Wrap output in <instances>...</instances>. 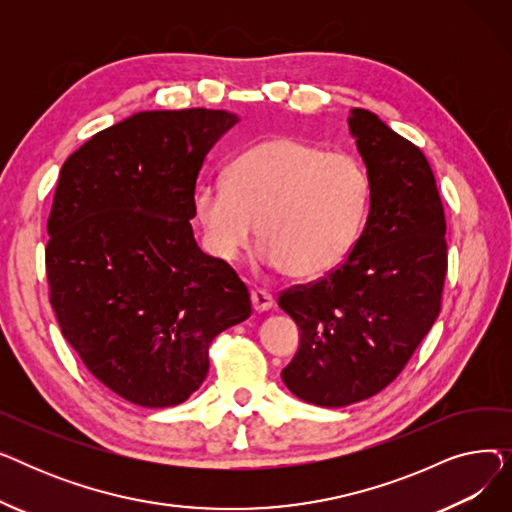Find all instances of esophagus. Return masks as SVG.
Wrapping results in <instances>:
<instances>
[{"mask_svg":"<svg viewBox=\"0 0 512 512\" xmlns=\"http://www.w3.org/2000/svg\"><path fill=\"white\" fill-rule=\"evenodd\" d=\"M251 301H253L255 311H267V309L274 307V297L263 288H257V290L251 292Z\"/></svg>","mask_w":512,"mask_h":512,"instance_id":"esophagus-1","label":"esophagus"}]
</instances>
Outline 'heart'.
I'll return each instance as SVG.
<instances>
[{
	"label": "heart",
	"mask_w": 512,
	"mask_h": 512,
	"mask_svg": "<svg viewBox=\"0 0 512 512\" xmlns=\"http://www.w3.org/2000/svg\"><path fill=\"white\" fill-rule=\"evenodd\" d=\"M369 203V176L344 151L276 137L240 153L226 186L199 184L193 209L211 255L234 261L257 232L261 259L288 278L311 280L353 249Z\"/></svg>",
	"instance_id": "b5f03b06"
}]
</instances>
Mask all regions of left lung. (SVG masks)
<instances>
[{
    "instance_id": "8db88e82",
    "label": "left lung",
    "mask_w": 512,
    "mask_h": 512,
    "mask_svg": "<svg viewBox=\"0 0 512 512\" xmlns=\"http://www.w3.org/2000/svg\"><path fill=\"white\" fill-rule=\"evenodd\" d=\"M348 126L369 176L365 228L332 272L278 297L301 332L282 380L317 407L353 405L398 378L440 315L448 272L444 205L421 149L359 107Z\"/></svg>"
}]
</instances>
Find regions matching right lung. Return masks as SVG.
<instances>
[{"label":"right lung","instance_id":"add662e5","mask_svg":"<svg viewBox=\"0 0 512 512\" xmlns=\"http://www.w3.org/2000/svg\"><path fill=\"white\" fill-rule=\"evenodd\" d=\"M224 110L141 112L97 132L60 170L47 220L49 303L95 378L166 409L203 384L209 344L251 315L249 290L193 236L205 155Z\"/></svg>","mask_w":512,"mask_h":512}]
</instances>
